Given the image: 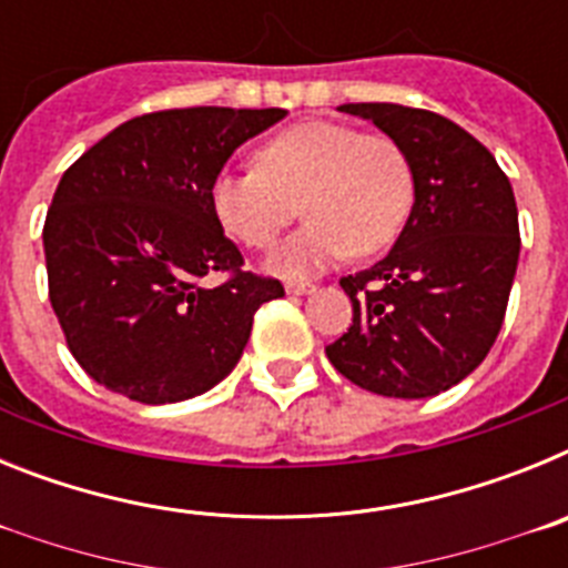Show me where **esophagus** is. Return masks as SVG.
I'll return each instance as SVG.
<instances>
[{
  "mask_svg": "<svg viewBox=\"0 0 568 568\" xmlns=\"http://www.w3.org/2000/svg\"><path fill=\"white\" fill-rule=\"evenodd\" d=\"M287 295H307V293H313V284H307V281H287Z\"/></svg>",
  "mask_w": 568,
  "mask_h": 568,
  "instance_id": "esophagus-1",
  "label": "esophagus"
}]
</instances>
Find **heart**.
<instances>
[{"instance_id":"heart-1","label":"heart","mask_w":568,"mask_h":568,"mask_svg":"<svg viewBox=\"0 0 568 568\" xmlns=\"http://www.w3.org/2000/svg\"><path fill=\"white\" fill-rule=\"evenodd\" d=\"M258 168L222 170L210 204L224 230L247 247H270L293 219L307 224L270 253L267 270L307 278L353 255L389 247L409 219L415 175L395 139L341 122H301L258 148Z\"/></svg>"}]
</instances>
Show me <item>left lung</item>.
I'll return each instance as SVG.
<instances>
[{
	"instance_id": "obj_1",
	"label": "left lung",
	"mask_w": 568,
	"mask_h": 568,
	"mask_svg": "<svg viewBox=\"0 0 568 568\" xmlns=\"http://www.w3.org/2000/svg\"><path fill=\"white\" fill-rule=\"evenodd\" d=\"M404 148L415 202L393 250L341 278L353 327L327 346L344 378L386 398H433L486 358L518 270V207L495 155L433 110L341 104Z\"/></svg>"
}]
</instances>
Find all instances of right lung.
<instances>
[{
	"mask_svg": "<svg viewBox=\"0 0 568 568\" xmlns=\"http://www.w3.org/2000/svg\"><path fill=\"white\" fill-rule=\"evenodd\" d=\"M287 110L184 108L135 115L62 175L44 219L50 304L97 384L175 404L233 373L275 278L244 273L210 204L241 144ZM230 272L219 288L206 281Z\"/></svg>",
	"mask_w": 568,
	"mask_h": 568,
	"instance_id": "right-lung-1",
	"label": "right lung"
}]
</instances>
